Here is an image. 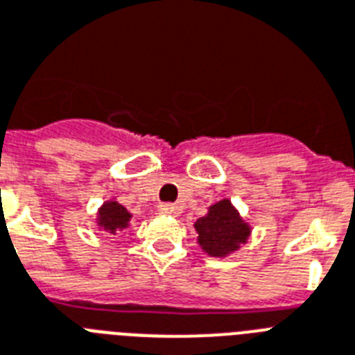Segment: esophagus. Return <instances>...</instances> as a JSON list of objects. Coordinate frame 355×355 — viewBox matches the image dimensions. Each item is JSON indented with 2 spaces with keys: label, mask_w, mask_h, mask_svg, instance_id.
Instances as JSON below:
<instances>
[{
  "label": "esophagus",
  "mask_w": 355,
  "mask_h": 355,
  "mask_svg": "<svg viewBox=\"0 0 355 355\" xmlns=\"http://www.w3.org/2000/svg\"><path fill=\"white\" fill-rule=\"evenodd\" d=\"M180 211V207L175 206V204H160L158 206V213H162V215H178Z\"/></svg>",
  "instance_id": "obj_1"
}]
</instances>
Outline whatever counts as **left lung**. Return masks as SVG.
I'll use <instances>...</instances> for the list:
<instances>
[{"label": "left lung", "mask_w": 355, "mask_h": 355, "mask_svg": "<svg viewBox=\"0 0 355 355\" xmlns=\"http://www.w3.org/2000/svg\"><path fill=\"white\" fill-rule=\"evenodd\" d=\"M195 230L198 244L211 257H226L237 252L252 233L250 224L244 223L237 207L227 198L209 206L206 215L195 223Z\"/></svg>", "instance_id": "obj_1"}]
</instances>
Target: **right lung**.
I'll use <instances>...</instances> for the list:
<instances>
[{"label": "right lung", "instance_id": "add662e5", "mask_svg": "<svg viewBox=\"0 0 355 355\" xmlns=\"http://www.w3.org/2000/svg\"><path fill=\"white\" fill-rule=\"evenodd\" d=\"M98 227L105 233H111V235H116L118 232H122L129 226V220H131V213L118 204L114 198L103 202V206L98 209Z\"/></svg>", "mask_w": 355, "mask_h": 355}]
</instances>
